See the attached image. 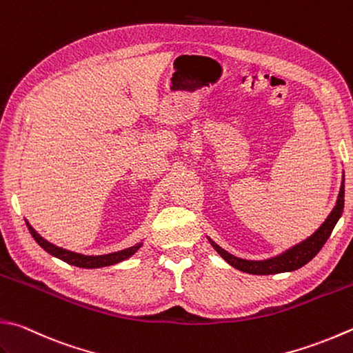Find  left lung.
<instances>
[{"mask_svg":"<svg viewBox=\"0 0 353 353\" xmlns=\"http://www.w3.org/2000/svg\"><path fill=\"white\" fill-rule=\"evenodd\" d=\"M344 209V181L341 184L340 194H338V199L334 210L330 212V215L325 218V221L320 225L314 235H310L307 239H304L300 244L294 245V248L285 250L284 254L263 259V261H250V259L236 258L229 252L219 248L212 239H209L210 244L214 245V249L221 255L225 261H228L232 268H235L245 274L252 275H274V274H283V272H294L296 269L303 268L304 264H307L312 258H314L318 252L321 250L323 245L327 241L332 230H334L338 219L343 215Z\"/></svg>","mask_w":353,"mask_h":353,"instance_id":"8db88e82","label":"left lung"}]
</instances>
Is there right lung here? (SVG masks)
Segmentation results:
<instances>
[{
	"instance_id": "right-lung-1",
	"label": "right lung",
	"mask_w": 353,
	"mask_h": 353,
	"mask_svg": "<svg viewBox=\"0 0 353 353\" xmlns=\"http://www.w3.org/2000/svg\"><path fill=\"white\" fill-rule=\"evenodd\" d=\"M28 224L30 235L33 236V239L41 245V248L49 252L50 255L57 256L59 259H63L64 263L72 264V265H77V268H84V269H97V268H104V265H112V264H117L119 261H124V259H128L129 256H132L135 254V252L141 248L143 243H138L135 245H132V248H128L124 250H119V252H114V254H108V255H81V254H77V252H70V250H65L58 248V245L49 243L48 239H44L43 236H39L37 234V230L32 228L29 223Z\"/></svg>"
}]
</instances>
